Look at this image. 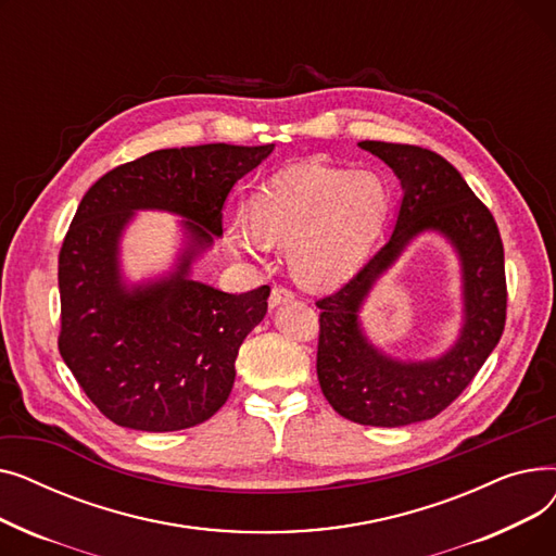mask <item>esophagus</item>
I'll list each match as a JSON object with an SVG mask.
<instances>
[{
    "label": "esophagus",
    "mask_w": 556,
    "mask_h": 556,
    "mask_svg": "<svg viewBox=\"0 0 556 556\" xmlns=\"http://www.w3.org/2000/svg\"><path fill=\"white\" fill-rule=\"evenodd\" d=\"M295 300V293L290 288H283V286H275L273 293H270V306H281L286 302H293Z\"/></svg>",
    "instance_id": "1"
}]
</instances>
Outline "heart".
<instances>
[{
	"instance_id": "1",
	"label": "heart",
	"mask_w": 556,
	"mask_h": 556,
	"mask_svg": "<svg viewBox=\"0 0 556 556\" xmlns=\"http://www.w3.org/2000/svg\"><path fill=\"white\" fill-rule=\"evenodd\" d=\"M390 212V189L374 170L327 164L288 166L225 223V241L239 256H261L270 241H288L290 270L311 286H333L365 261Z\"/></svg>"
}]
</instances>
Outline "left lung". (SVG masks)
I'll use <instances>...</instances> for the list:
<instances>
[{
    "label": "left lung",
    "mask_w": 556,
    "mask_h": 556,
    "mask_svg": "<svg viewBox=\"0 0 556 556\" xmlns=\"http://www.w3.org/2000/svg\"><path fill=\"white\" fill-rule=\"evenodd\" d=\"M358 146L394 170L403 200L383 248L333 295L317 302V381L344 419L399 428L446 410L498 344L507 315L505 250L491 212L442 155L410 143ZM424 230H440L458 252L463 329L442 357L396 362L368 342L357 313L372 281Z\"/></svg>",
    "instance_id": "8db88e82"
}]
</instances>
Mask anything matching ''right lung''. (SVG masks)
<instances>
[{
	"mask_svg": "<svg viewBox=\"0 0 556 556\" xmlns=\"http://www.w3.org/2000/svg\"><path fill=\"white\" fill-rule=\"evenodd\" d=\"M273 149H164L108 170L83 195L58 256V349L87 399L116 426L185 430L227 401L233 363L268 311L270 286L229 295L191 279V263L223 233L231 187ZM139 208L182 215L188 243L168 276L128 287L118 243Z\"/></svg>",
	"mask_w": 556,
	"mask_h": 556,
	"instance_id": "add662e5",
	"label": "right lung"
}]
</instances>
